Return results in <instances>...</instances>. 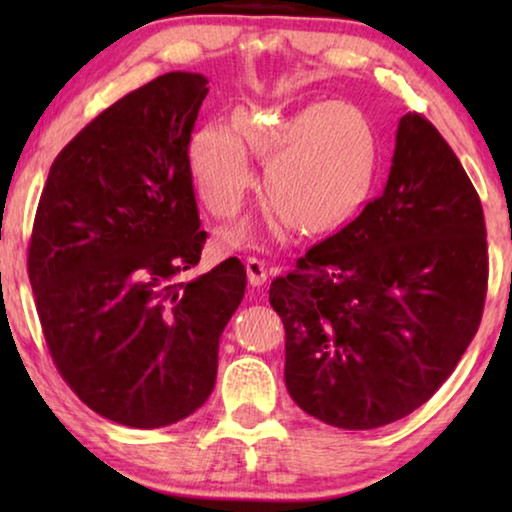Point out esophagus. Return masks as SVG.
Listing matches in <instances>:
<instances>
[{"mask_svg": "<svg viewBox=\"0 0 512 512\" xmlns=\"http://www.w3.org/2000/svg\"><path fill=\"white\" fill-rule=\"evenodd\" d=\"M246 273H248V282L253 284V287H264L268 280V268L262 259H257V257L246 259Z\"/></svg>", "mask_w": 512, "mask_h": 512, "instance_id": "obj_1", "label": "esophagus"}]
</instances>
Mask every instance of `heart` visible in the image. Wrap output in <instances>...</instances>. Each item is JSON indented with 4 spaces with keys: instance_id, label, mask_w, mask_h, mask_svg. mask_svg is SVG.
I'll list each match as a JSON object with an SVG mask.
<instances>
[{
    "instance_id": "obj_1",
    "label": "heart",
    "mask_w": 512,
    "mask_h": 512,
    "mask_svg": "<svg viewBox=\"0 0 512 512\" xmlns=\"http://www.w3.org/2000/svg\"><path fill=\"white\" fill-rule=\"evenodd\" d=\"M248 149L264 167V201L300 237L343 228L375 183L377 144L368 119L348 103H311L287 119L241 115L239 131L207 124L189 137L187 176L216 219H232L255 185ZM253 228L228 230L225 246L253 239Z\"/></svg>"
}]
</instances>
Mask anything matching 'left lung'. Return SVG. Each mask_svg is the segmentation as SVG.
I'll list each match as a JSON object with an SVG mask.
<instances>
[{
	"mask_svg": "<svg viewBox=\"0 0 512 512\" xmlns=\"http://www.w3.org/2000/svg\"><path fill=\"white\" fill-rule=\"evenodd\" d=\"M485 289L479 194L436 126L409 112L384 192L268 291L287 332L289 395L339 429L404 418L461 361Z\"/></svg>",
	"mask_w": 512,
	"mask_h": 512,
	"instance_id": "obj_1",
	"label": "left lung"
}]
</instances>
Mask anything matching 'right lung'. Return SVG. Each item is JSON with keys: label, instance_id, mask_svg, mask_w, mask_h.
<instances>
[{"label": "right lung", "instance_id": "right-lung-1", "mask_svg": "<svg viewBox=\"0 0 512 512\" xmlns=\"http://www.w3.org/2000/svg\"><path fill=\"white\" fill-rule=\"evenodd\" d=\"M205 94L203 74L169 72L112 103L58 153L33 221L51 359L81 402L126 427L201 409L246 291L237 257L183 280L207 239L185 162Z\"/></svg>", "mask_w": 512, "mask_h": 512}]
</instances>
